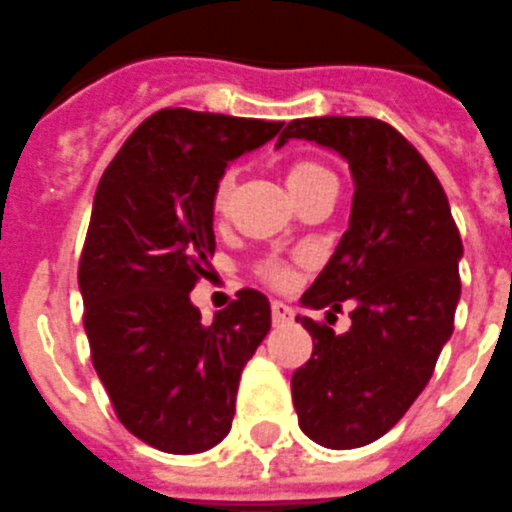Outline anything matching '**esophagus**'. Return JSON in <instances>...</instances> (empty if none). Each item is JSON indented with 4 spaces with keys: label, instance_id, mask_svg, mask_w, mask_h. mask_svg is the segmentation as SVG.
<instances>
[{
    "label": "esophagus",
    "instance_id": "obj_1",
    "mask_svg": "<svg viewBox=\"0 0 512 512\" xmlns=\"http://www.w3.org/2000/svg\"><path fill=\"white\" fill-rule=\"evenodd\" d=\"M293 320V309L282 301H272V322L275 325H285V322Z\"/></svg>",
    "mask_w": 512,
    "mask_h": 512
}]
</instances>
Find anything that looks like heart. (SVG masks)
Listing matches in <instances>:
<instances>
[{
    "instance_id": "1",
    "label": "heart",
    "mask_w": 512,
    "mask_h": 512,
    "mask_svg": "<svg viewBox=\"0 0 512 512\" xmlns=\"http://www.w3.org/2000/svg\"><path fill=\"white\" fill-rule=\"evenodd\" d=\"M285 182H288L290 192L296 195V200H301L304 195H309L312 190H317L325 182H335L333 171L322 166L317 161H293L285 169ZM232 190H235V174L227 171L222 177L216 179L214 192H211V208H214L216 216L227 214L232 200ZM256 275L261 277L269 285H285L290 277V267L280 259H261L256 264Z\"/></svg>"
}]
</instances>
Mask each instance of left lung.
Wrapping results in <instances>:
<instances>
[{
  "instance_id": "left-lung-1",
  "label": "left lung",
  "mask_w": 512,
  "mask_h": 512,
  "mask_svg": "<svg viewBox=\"0 0 512 512\" xmlns=\"http://www.w3.org/2000/svg\"><path fill=\"white\" fill-rule=\"evenodd\" d=\"M293 137L341 153L357 187L349 230L301 298L333 312L351 301V327L335 335L325 322L296 317L314 349L290 380L293 407L301 431L322 447H365L410 410L455 330L463 240L441 182L391 124L296 118L277 147Z\"/></svg>"
}]
</instances>
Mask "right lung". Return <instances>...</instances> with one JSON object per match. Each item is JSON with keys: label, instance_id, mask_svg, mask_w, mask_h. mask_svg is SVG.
<instances>
[{"label": "right lung", "instance_id": "right-lung-1", "mask_svg": "<svg viewBox=\"0 0 512 512\" xmlns=\"http://www.w3.org/2000/svg\"><path fill=\"white\" fill-rule=\"evenodd\" d=\"M282 121L163 108L124 142L94 192L79 259L92 365L129 433L195 455L230 433L245 362L272 325L264 293L200 322L190 290L214 256L211 192Z\"/></svg>", "mask_w": 512, "mask_h": 512}]
</instances>
